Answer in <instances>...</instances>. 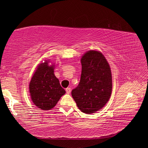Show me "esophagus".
<instances>
[{
  "label": "esophagus",
  "instance_id": "1",
  "mask_svg": "<svg viewBox=\"0 0 148 148\" xmlns=\"http://www.w3.org/2000/svg\"><path fill=\"white\" fill-rule=\"evenodd\" d=\"M66 93H67V94L71 93V89L70 88V87H67V88L66 89Z\"/></svg>",
  "mask_w": 148,
  "mask_h": 148
}]
</instances>
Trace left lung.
Listing matches in <instances>:
<instances>
[{"instance_id":"obj_1","label":"left lung","mask_w":148,"mask_h":148,"mask_svg":"<svg viewBox=\"0 0 148 148\" xmlns=\"http://www.w3.org/2000/svg\"><path fill=\"white\" fill-rule=\"evenodd\" d=\"M79 83L72 91V96L84 113L92 114L102 109L109 101L112 77L108 62L101 52L87 51L81 59Z\"/></svg>"}]
</instances>
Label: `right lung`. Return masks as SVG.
I'll return each mask as SVG.
<instances>
[{"mask_svg": "<svg viewBox=\"0 0 148 148\" xmlns=\"http://www.w3.org/2000/svg\"><path fill=\"white\" fill-rule=\"evenodd\" d=\"M49 62L46 60L38 65L29 84L32 101L43 110L53 108L66 92L55 76V65H49Z\"/></svg>", "mask_w": 148, "mask_h": 148, "instance_id": "add662e5", "label": "right lung"}]
</instances>
